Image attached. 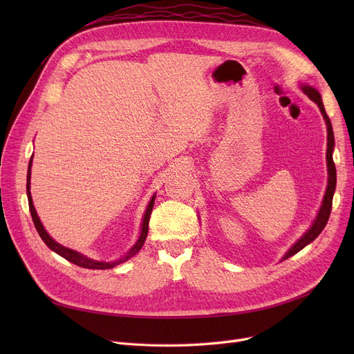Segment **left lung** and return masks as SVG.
Masks as SVG:
<instances>
[{"label": "left lung", "instance_id": "1", "mask_svg": "<svg viewBox=\"0 0 354 354\" xmlns=\"http://www.w3.org/2000/svg\"><path fill=\"white\" fill-rule=\"evenodd\" d=\"M301 90L307 94V97L310 100H313L317 106L320 112H322L324 118H325V122H326V128H328V149H326V160H328V187H326V194H325V198H324V203L322 207H320L319 209V214L315 220V223L312 224V227H310L304 234L301 239H298V242H295V245H292V248L289 250L283 260L289 259V257H292L294 254H297L298 251H301L306 245H308L310 242H313L320 232H322L326 226V223L329 220V214H330V209H332V198H334V192H335V185H337V171H335V164H334V159H332V151H334V131H332V125H330V121H329V116L326 115L325 112V108H324V103H322V97H320V94L317 90H315L313 87H310V85H303Z\"/></svg>", "mask_w": 354, "mask_h": 354}]
</instances>
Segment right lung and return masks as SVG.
Here are the masks:
<instances>
[{
  "label": "right lung",
  "instance_id": "add662e5",
  "mask_svg": "<svg viewBox=\"0 0 354 354\" xmlns=\"http://www.w3.org/2000/svg\"><path fill=\"white\" fill-rule=\"evenodd\" d=\"M30 167H32V160L29 162V169H28V183H26V194H28V202H29V211H30V216H32V221H34V224H35V229H37V232L39 233V236H41V239L46 242V245L48 246V248L51 250V251H55V252H57L59 255H62L63 259H66L68 261H71V263H73V264H77V266H80V267H84V269H112V267H115V266H118V264H121V263H124V261H127L128 259H131L133 255H136L138 251L142 250V246H143V243H145V241H146V236H147V230H149V218H151V214H152V208H153V202H155V196L151 199V202H149V205H147V209H146V212H145V217H143V224H142V233H140V238H138V241L136 242V245L133 246V248L128 251L125 255H122L120 260H116V261H111V263H104V261H95V260H91V259H87V257H84L82 254H80V252H77V251H73V250H69V248H66V246H62L60 243H57V242H55L53 241L50 236H48V233L46 232V229H44V226H42L41 224V221H39V218H38V216H37V211H35V208H34V203H32V196H30Z\"/></svg>",
  "mask_w": 354,
  "mask_h": 354
}]
</instances>
